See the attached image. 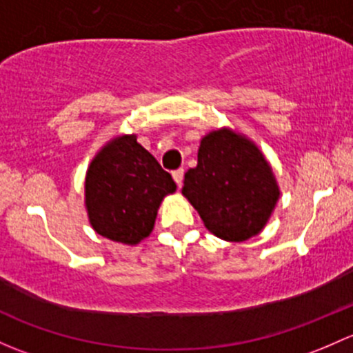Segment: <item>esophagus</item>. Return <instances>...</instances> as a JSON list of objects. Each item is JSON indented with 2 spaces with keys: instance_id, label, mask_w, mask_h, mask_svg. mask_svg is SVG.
Returning <instances> with one entry per match:
<instances>
[{
  "instance_id": "34e87169",
  "label": "esophagus",
  "mask_w": 353,
  "mask_h": 353,
  "mask_svg": "<svg viewBox=\"0 0 353 353\" xmlns=\"http://www.w3.org/2000/svg\"><path fill=\"white\" fill-rule=\"evenodd\" d=\"M183 168H178V170H173L172 175H173V180L176 181L178 187H181V181H183Z\"/></svg>"
}]
</instances>
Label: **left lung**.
I'll return each instance as SVG.
<instances>
[{
  "label": "left lung",
  "mask_w": 353,
  "mask_h": 353,
  "mask_svg": "<svg viewBox=\"0 0 353 353\" xmlns=\"http://www.w3.org/2000/svg\"><path fill=\"white\" fill-rule=\"evenodd\" d=\"M197 166L185 173L181 194L210 232L245 241L267 224L279 199L272 168L258 148L232 130L207 134Z\"/></svg>",
  "instance_id": "1"
}]
</instances>
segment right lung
<instances>
[{"instance_id":"1","label":"right lung","mask_w":353,"mask_h":353,"mask_svg":"<svg viewBox=\"0 0 353 353\" xmlns=\"http://www.w3.org/2000/svg\"><path fill=\"white\" fill-rule=\"evenodd\" d=\"M85 188L93 230L112 241L136 245L150 236L159 203L176 183L136 136H121L93 159Z\"/></svg>"}]
</instances>
